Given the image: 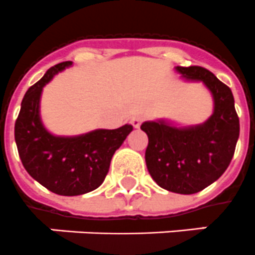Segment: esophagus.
<instances>
[{
    "label": "esophagus",
    "mask_w": 255,
    "mask_h": 255,
    "mask_svg": "<svg viewBox=\"0 0 255 255\" xmlns=\"http://www.w3.org/2000/svg\"><path fill=\"white\" fill-rule=\"evenodd\" d=\"M143 116H134V117L131 118V125H133L134 128H139V125L143 122Z\"/></svg>",
    "instance_id": "1"
}]
</instances>
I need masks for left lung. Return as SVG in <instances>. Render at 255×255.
<instances>
[{
    "label": "left lung",
    "instance_id": "left-lung-1",
    "mask_svg": "<svg viewBox=\"0 0 255 255\" xmlns=\"http://www.w3.org/2000/svg\"><path fill=\"white\" fill-rule=\"evenodd\" d=\"M183 76L201 80L213 95L215 112L203 125L178 129L164 122H144L146 166L156 184L182 195L200 192L225 172L240 135V118L231 88L207 68L178 67Z\"/></svg>",
    "mask_w": 255,
    "mask_h": 255
}]
</instances>
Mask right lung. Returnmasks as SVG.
Segmentation results:
<instances>
[{
  "instance_id": "right-lung-1",
  "label": "right lung",
  "mask_w": 255,
  "mask_h": 255,
  "mask_svg": "<svg viewBox=\"0 0 255 255\" xmlns=\"http://www.w3.org/2000/svg\"><path fill=\"white\" fill-rule=\"evenodd\" d=\"M71 62L51 67L24 95L14 126V138L22 164L31 178L62 196H77L101 185L111 160L133 130L124 125L115 130H95L80 137H54L42 125L39 99L42 88Z\"/></svg>"
}]
</instances>
